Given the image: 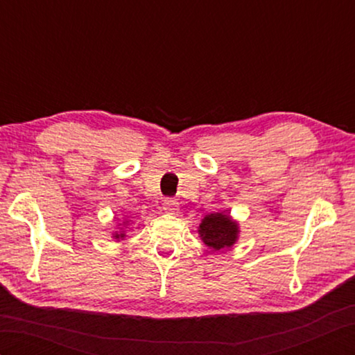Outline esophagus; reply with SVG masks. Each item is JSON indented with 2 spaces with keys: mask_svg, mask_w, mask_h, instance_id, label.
<instances>
[{
  "mask_svg": "<svg viewBox=\"0 0 355 355\" xmlns=\"http://www.w3.org/2000/svg\"><path fill=\"white\" fill-rule=\"evenodd\" d=\"M177 207H178V201H175L173 198H166L163 201V209L166 212H175Z\"/></svg>",
  "mask_w": 355,
  "mask_h": 355,
  "instance_id": "1",
  "label": "esophagus"
}]
</instances>
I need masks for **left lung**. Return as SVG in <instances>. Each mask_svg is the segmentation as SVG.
I'll list each match as a JSON object with an SVG mask.
<instances>
[{
    "label": "left lung",
    "mask_w": 355,
    "mask_h": 355,
    "mask_svg": "<svg viewBox=\"0 0 355 355\" xmlns=\"http://www.w3.org/2000/svg\"><path fill=\"white\" fill-rule=\"evenodd\" d=\"M198 233L210 250L218 252L229 248L238 241V223L232 220L229 214L216 212L202 218Z\"/></svg>",
    "instance_id": "obj_1"
}]
</instances>
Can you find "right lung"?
I'll return each mask as SVG.
<instances>
[{"mask_svg": "<svg viewBox=\"0 0 355 355\" xmlns=\"http://www.w3.org/2000/svg\"><path fill=\"white\" fill-rule=\"evenodd\" d=\"M122 238H125V232H116L114 233V239H122Z\"/></svg>", "mask_w": 355, "mask_h": 355, "instance_id": "right-lung-1", "label": "right lung"}]
</instances>
